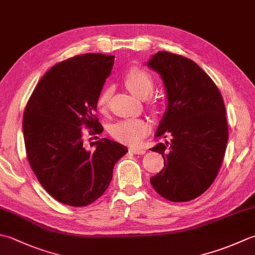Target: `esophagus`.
Returning a JSON list of instances; mask_svg holds the SVG:
<instances>
[{
	"label": "esophagus",
	"instance_id": "esophagus-1",
	"mask_svg": "<svg viewBox=\"0 0 255 255\" xmlns=\"http://www.w3.org/2000/svg\"><path fill=\"white\" fill-rule=\"evenodd\" d=\"M129 150H130L132 153H136V154H143L144 152V149L141 148H138V147H130L129 148Z\"/></svg>",
	"mask_w": 255,
	"mask_h": 255
}]
</instances>
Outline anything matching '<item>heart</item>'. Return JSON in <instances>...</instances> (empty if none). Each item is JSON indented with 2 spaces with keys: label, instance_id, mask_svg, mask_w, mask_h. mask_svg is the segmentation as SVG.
I'll use <instances>...</instances> for the list:
<instances>
[{
  "label": "heart",
  "instance_id": "heart-1",
  "mask_svg": "<svg viewBox=\"0 0 255 255\" xmlns=\"http://www.w3.org/2000/svg\"><path fill=\"white\" fill-rule=\"evenodd\" d=\"M125 85L129 92L139 98H147L153 91V78L147 71L140 67H132L125 74ZM112 89L107 87L99 95L97 108L104 112L107 108ZM149 130L147 122L140 118H129L118 122L111 128L112 136L119 141L127 143H138Z\"/></svg>",
  "mask_w": 255,
  "mask_h": 255
}]
</instances>
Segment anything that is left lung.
<instances>
[{"instance_id":"1","label":"left lung","mask_w":255,"mask_h":255,"mask_svg":"<svg viewBox=\"0 0 255 255\" xmlns=\"http://www.w3.org/2000/svg\"><path fill=\"white\" fill-rule=\"evenodd\" d=\"M147 65L161 76L168 99L154 136L170 137L150 149L164 160L150 183L169 201H190L208 190L223 161L229 138L223 98L209 75L181 55L160 51Z\"/></svg>"}]
</instances>
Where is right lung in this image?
<instances>
[{
    "label": "right lung",
    "instance_id": "add662e5",
    "mask_svg": "<svg viewBox=\"0 0 255 255\" xmlns=\"http://www.w3.org/2000/svg\"><path fill=\"white\" fill-rule=\"evenodd\" d=\"M114 59L113 55L87 53L56 64L25 107L23 134L29 166L45 190L67 206L85 207L102 197L115 164L128 152L107 138L89 143L92 149L84 143V127L89 134L104 130L95 113Z\"/></svg>",
    "mask_w": 255,
    "mask_h": 255
}]
</instances>
